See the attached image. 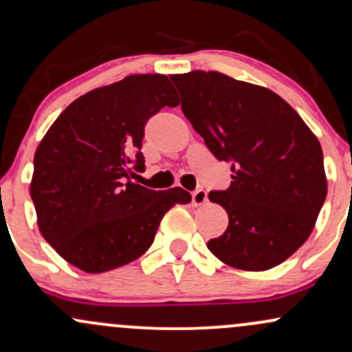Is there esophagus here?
<instances>
[{"mask_svg": "<svg viewBox=\"0 0 352 352\" xmlns=\"http://www.w3.org/2000/svg\"><path fill=\"white\" fill-rule=\"evenodd\" d=\"M207 192L204 188H197L195 192H192V201L193 205H204L207 201Z\"/></svg>", "mask_w": 352, "mask_h": 352, "instance_id": "esophagus-1", "label": "esophagus"}]
</instances>
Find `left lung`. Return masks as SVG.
Returning <instances> with one entry per match:
<instances>
[{
  "mask_svg": "<svg viewBox=\"0 0 352 352\" xmlns=\"http://www.w3.org/2000/svg\"><path fill=\"white\" fill-rule=\"evenodd\" d=\"M170 79L208 151L232 164L230 187L208 193L228 213L208 250L246 272L283 263L308 240L328 193L318 139L270 89L213 71Z\"/></svg>",
  "mask_w": 352,
  "mask_h": 352,
  "instance_id": "1",
  "label": "left lung"
}]
</instances>
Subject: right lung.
I'll return each instance as SVG.
<instances>
[{
  "mask_svg": "<svg viewBox=\"0 0 352 352\" xmlns=\"http://www.w3.org/2000/svg\"><path fill=\"white\" fill-rule=\"evenodd\" d=\"M179 102L167 76H127L80 96L46 132L31 199L44 240L71 265L104 273L131 263L151 248L165 213L192 200L180 187L131 180L145 168L147 120Z\"/></svg>",
  "mask_w": 352,
  "mask_h": 352,
  "instance_id": "right-lung-1",
  "label": "right lung"
}]
</instances>
